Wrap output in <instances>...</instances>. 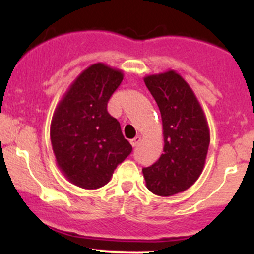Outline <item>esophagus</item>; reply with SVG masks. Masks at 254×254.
<instances>
[{
    "label": "esophagus",
    "instance_id": "1",
    "mask_svg": "<svg viewBox=\"0 0 254 254\" xmlns=\"http://www.w3.org/2000/svg\"><path fill=\"white\" fill-rule=\"evenodd\" d=\"M140 141H141V137L136 136V137H135V139H132L131 141H130V143H131V145H132V147H136V146L140 143Z\"/></svg>",
    "mask_w": 254,
    "mask_h": 254
}]
</instances>
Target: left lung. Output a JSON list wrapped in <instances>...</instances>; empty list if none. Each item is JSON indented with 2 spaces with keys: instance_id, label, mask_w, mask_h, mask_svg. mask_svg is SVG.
<instances>
[{
  "instance_id": "1",
  "label": "left lung",
  "mask_w": 254,
  "mask_h": 254,
  "mask_svg": "<svg viewBox=\"0 0 254 254\" xmlns=\"http://www.w3.org/2000/svg\"><path fill=\"white\" fill-rule=\"evenodd\" d=\"M161 112L163 153L142 168L146 187L153 194L171 196L187 190L201 175L210 143L203 108L187 81L168 70L143 77Z\"/></svg>"
}]
</instances>
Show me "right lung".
<instances>
[{
  "mask_svg": "<svg viewBox=\"0 0 254 254\" xmlns=\"http://www.w3.org/2000/svg\"><path fill=\"white\" fill-rule=\"evenodd\" d=\"M123 78L120 70L93 64L71 83L54 112L50 139L56 163L79 188L106 186L132 151L119 122L107 111Z\"/></svg>",
  "mask_w": 254,
  "mask_h": 254,
  "instance_id": "right-lung-1",
  "label": "right lung"
}]
</instances>
